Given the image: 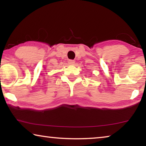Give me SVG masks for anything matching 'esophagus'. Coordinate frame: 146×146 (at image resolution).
<instances>
[{
  "mask_svg": "<svg viewBox=\"0 0 146 146\" xmlns=\"http://www.w3.org/2000/svg\"><path fill=\"white\" fill-rule=\"evenodd\" d=\"M75 60H68V64H70V65H74V64H75Z\"/></svg>",
  "mask_w": 146,
  "mask_h": 146,
  "instance_id": "esophagus-1",
  "label": "esophagus"
}]
</instances>
